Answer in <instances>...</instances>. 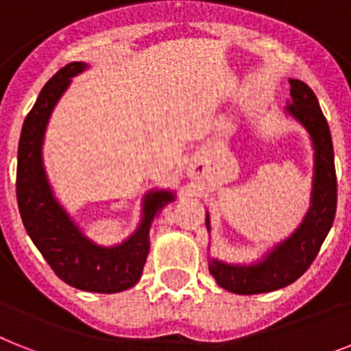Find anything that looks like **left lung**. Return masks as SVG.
<instances>
[{"label": "left lung", "mask_w": 351, "mask_h": 351, "mask_svg": "<svg viewBox=\"0 0 351 351\" xmlns=\"http://www.w3.org/2000/svg\"><path fill=\"white\" fill-rule=\"evenodd\" d=\"M289 82L290 99L285 113L304 128L314 147L310 207L298 229L267 250L258 261L227 263L218 258L209 259V272L216 283L234 294H265L294 283L308 270L335 218L337 178L328 122L319 108L315 93L299 79H290ZM205 225L210 232L209 213L205 216Z\"/></svg>", "instance_id": "obj_1"}]
</instances>
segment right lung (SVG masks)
<instances>
[{"instance_id":"add662e5","label":"right lung","mask_w":351,"mask_h":351,"mask_svg":"<svg viewBox=\"0 0 351 351\" xmlns=\"http://www.w3.org/2000/svg\"><path fill=\"white\" fill-rule=\"evenodd\" d=\"M88 68V62H70L45 84L37 97L19 136L16 193L23 225L53 272L79 290L115 294L138 283L149 252L151 223L176 196L171 189L147 191L142 198L141 223L135 232L111 247L90 240L57 200L43 160L45 133L53 108L72 79Z\"/></svg>"}]
</instances>
